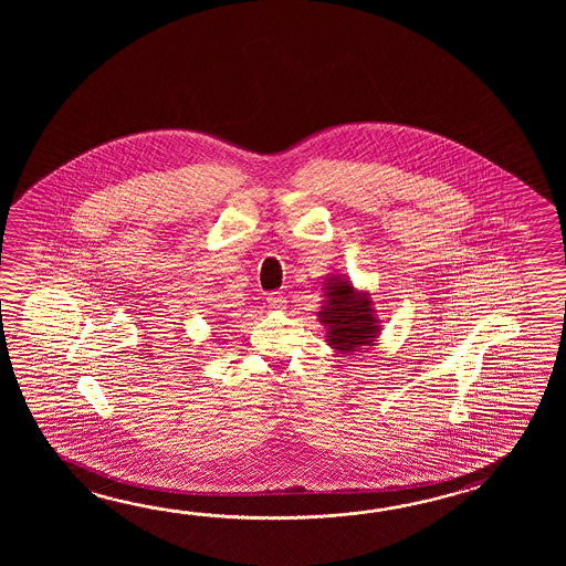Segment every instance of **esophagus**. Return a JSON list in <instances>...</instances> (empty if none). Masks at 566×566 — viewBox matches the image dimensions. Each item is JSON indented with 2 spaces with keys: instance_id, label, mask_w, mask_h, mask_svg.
I'll return each mask as SVG.
<instances>
[{
  "instance_id": "esophagus-1",
  "label": "esophagus",
  "mask_w": 566,
  "mask_h": 566,
  "mask_svg": "<svg viewBox=\"0 0 566 566\" xmlns=\"http://www.w3.org/2000/svg\"><path fill=\"white\" fill-rule=\"evenodd\" d=\"M266 303H269V307H273V310H285L287 300H285L281 293H271V295L266 297Z\"/></svg>"
}]
</instances>
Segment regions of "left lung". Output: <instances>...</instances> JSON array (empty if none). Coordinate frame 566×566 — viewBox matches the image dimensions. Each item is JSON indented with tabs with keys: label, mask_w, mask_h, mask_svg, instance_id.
<instances>
[{
	"label": "left lung",
	"mask_w": 566,
	"mask_h": 566,
	"mask_svg": "<svg viewBox=\"0 0 566 566\" xmlns=\"http://www.w3.org/2000/svg\"><path fill=\"white\" fill-rule=\"evenodd\" d=\"M324 301L317 312L325 327L327 346L342 356H358L376 346L382 322L370 291H360L346 275L329 273L324 277Z\"/></svg>",
	"instance_id": "1"
}]
</instances>
